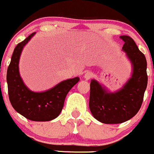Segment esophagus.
<instances>
[{
  "instance_id": "esophagus-1",
  "label": "esophagus",
  "mask_w": 154,
  "mask_h": 154,
  "mask_svg": "<svg viewBox=\"0 0 154 154\" xmlns=\"http://www.w3.org/2000/svg\"><path fill=\"white\" fill-rule=\"evenodd\" d=\"M92 77H93V74H92V72H90V71H87V72H86L84 75V79L87 80H90Z\"/></svg>"
}]
</instances>
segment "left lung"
Returning <instances> with one entry per match:
<instances>
[{
	"label": "left lung",
	"mask_w": 154,
	"mask_h": 154,
	"mask_svg": "<svg viewBox=\"0 0 154 154\" xmlns=\"http://www.w3.org/2000/svg\"><path fill=\"white\" fill-rule=\"evenodd\" d=\"M125 42L122 51L130 61L131 76L122 88L110 92L97 80L90 81L89 106L92 115L104 124H120L135 116L140 109L147 86L146 61L134 41L122 35Z\"/></svg>",
	"instance_id": "8db88e82"
}]
</instances>
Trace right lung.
<instances>
[{
    "instance_id": "1",
    "label": "right lung",
    "mask_w": 154,
    "mask_h": 154,
    "mask_svg": "<svg viewBox=\"0 0 154 154\" xmlns=\"http://www.w3.org/2000/svg\"><path fill=\"white\" fill-rule=\"evenodd\" d=\"M35 34V32L32 33L14 48L7 73L8 95L13 108L27 119L35 122H48L59 116L66 96L80 78L76 77L63 80L46 91L30 90L21 78L19 62L24 46Z\"/></svg>"
}]
</instances>
